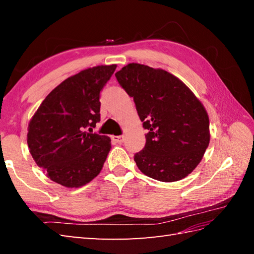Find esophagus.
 I'll list each match as a JSON object with an SVG mask.
<instances>
[{
	"mask_svg": "<svg viewBox=\"0 0 254 254\" xmlns=\"http://www.w3.org/2000/svg\"><path fill=\"white\" fill-rule=\"evenodd\" d=\"M112 139L115 142H117L118 144H121V143H123V141H124V136H122V135H113L112 136Z\"/></svg>",
	"mask_w": 254,
	"mask_h": 254,
	"instance_id": "1",
	"label": "esophagus"
}]
</instances>
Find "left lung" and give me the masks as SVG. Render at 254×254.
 <instances>
[{"instance_id":"left-lung-1","label":"left lung","mask_w":254,"mask_h":254,"mask_svg":"<svg viewBox=\"0 0 254 254\" xmlns=\"http://www.w3.org/2000/svg\"><path fill=\"white\" fill-rule=\"evenodd\" d=\"M133 97L146 144L134 160L144 175L163 182L179 181L196 168L209 144V119L202 102L175 75L130 63L116 73Z\"/></svg>"}]
</instances>
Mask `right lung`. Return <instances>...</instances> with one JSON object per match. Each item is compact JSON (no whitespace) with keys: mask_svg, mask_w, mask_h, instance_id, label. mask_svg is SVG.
<instances>
[{"mask_svg":"<svg viewBox=\"0 0 254 254\" xmlns=\"http://www.w3.org/2000/svg\"><path fill=\"white\" fill-rule=\"evenodd\" d=\"M116 68V64L89 67L63 80L31 118L27 133L29 153L59 185L85 186L104 167L111 139L91 131L100 121V90Z\"/></svg>","mask_w":254,"mask_h":254,"instance_id":"obj_1","label":"right lung"}]
</instances>
